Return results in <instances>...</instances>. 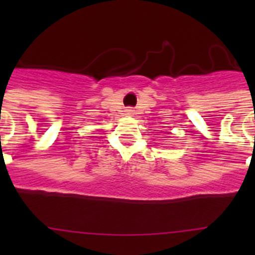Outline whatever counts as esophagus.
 Segmentation results:
<instances>
[{
    "label": "esophagus",
    "instance_id": "esophagus-1",
    "mask_svg": "<svg viewBox=\"0 0 255 255\" xmlns=\"http://www.w3.org/2000/svg\"><path fill=\"white\" fill-rule=\"evenodd\" d=\"M126 114H128V115H132V110H126Z\"/></svg>",
    "mask_w": 255,
    "mask_h": 255
}]
</instances>
